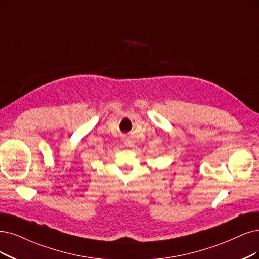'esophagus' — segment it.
Wrapping results in <instances>:
<instances>
[{
    "label": "esophagus",
    "instance_id": "34e87169",
    "mask_svg": "<svg viewBox=\"0 0 259 259\" xmlns=\"http://www.w3.org/2000/svg\"><path fill=\"white\" fill-rule=\"evenodd\" d=\"M123 144L127 147H132L133 145H135V139H133L131 136H127L123 139Z\"/></svg>",
    "mask_w": 259,
    "mask_h": 259
}]
</instances>
